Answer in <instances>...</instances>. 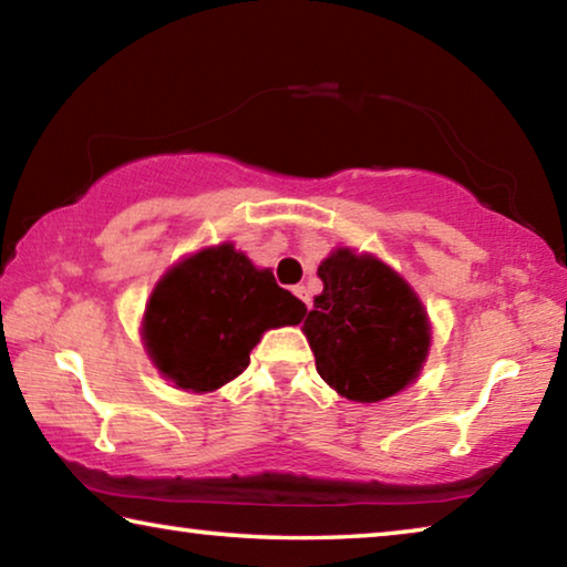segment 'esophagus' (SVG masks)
I'll use <instances>...</instances> for the list:
<instances>
[{
  "mask_svg": "<svg viewBox=\"0 0 567 567\" xmlns=\"http://www.w3.org/2000/svg\"><path fill=\"white\" fill-rule=\"evenodd\" d=\"M292 292L298 295V298L305 302V308H310V298H308V290H305L302 285H298V287H292Z\"/></svg>",
  "mask_w": 567,
  "mask_h": 567,
  "instance_id": "1",
  "label": "esophagus"
}]
</instances>
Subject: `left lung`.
Masks as SVG:
<instances>
[{"instance_id":"8db88e82","label":"left lung","mask_w":567,"mask_h":567,"mask_svg":"<svg viewBox=\"0 0 567 567\" xmlns=\"http://www.w3.org/2000/svg\"><path fill=\"white\" fill-rule=\"evenodd\" d=\"M322 292L305 318L320 379L358 403L406 389L431 346L429 318L403 277L373 255L340 247L318 267Z\"/></svg>"}]
</instances>
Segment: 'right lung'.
I'll return each instance as SVG.
<instances>
[{"label":"right lung","instance_id":"1","mask_svg":"<svg viewBox=\"0 0 567 567\" xmlns=\"http://www.w3.org/2000/svg\"><path fill=\"white\" fill-rule=\"evenodd\" d=\"M305 302L224 241L186 257L161 277L143 318L151 361L176 389L206 393L245 371L269 328L298 326Z\"/></svg>","mask_w":567,"mask_h":567}]
</instances>
